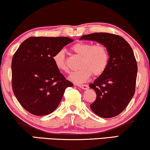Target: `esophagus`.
I'll return each mask as SVG.
<instances>
[{
  "label": "esophagus",
  "mask_w": 150,
  "mask_h": 150,
  "mask_svg": "<svg viewBox=\"0 0 150 150\" xmlns=\"http://www.w3.org/2000/svg\"><path fill=\"white\" fill-rule=\"evenodd\" d=\"M78 86L79 87V88L84 89V90H85V89H87L88 88V85L86 84H83V85H78Z\"/></svg>",
  "instance_id": "obj_1"
}]
</instances>
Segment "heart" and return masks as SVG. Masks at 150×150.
Masks as SVG:
<instances>
[{
    "label": "heart",
    "mask_w": 150,
    "mask_h": 150,
    "mask_svg": "<svg viewBox=\"0 0 150 150\" xmlns=\"http://www.w3.org/2000/svg\"><path fill=\"white\" fill-rule=\"evenodd\" d=\"M72 50L81 57L79 71L70 75L72 81L77 84L84 83L90 78L92 73L95 76L100 75L105 72L109 62V53L102 45H93L86 42H79L72 46ZM56 68L62 73H69L66 64L65 51L60 50L52 57Z\"/></svg>",
    "instance_id": "obj_1"
}]
</instances>
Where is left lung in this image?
<instances>
[{
	"mask_svg": "<svg viewBox=\"0 0 150 150\" xmlns=\"http://www.w3.org/2000/svg\"><path fill=\"white\" fill-rule=\"evenodd\" d=\"M81 39L101 43L109 55L105 72L89 84L97 96L91 109L100 117L116 116L127 107L135 93L138 67L132 48L122 37L113 34H89Z\"/></svg>",
	"mask_w": 150,
	"mask_h": 150,
	"instance_id": "left-lung-1",
	"label": "left lung"
}]
</instances>
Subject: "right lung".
<instances>
[{
    "mask_svg": "<svg viewBox=\"0 0 150 150\" xmlns=\"http://www.w3.org/2000/svg\"><path fill=\"white\" fill-rule=\"evenodd\" d=\"M69 37H33L13 56V92L23 107L33 115L50 114L59 105L67 87L73 86L57 69L52 57L73 42Z\"/></svg>",
    "mask_w": 150,
    "mask_h": 150,
    "instance_id": "right-lung-1",
    "label": "right lung"
}]
</instances>
